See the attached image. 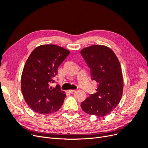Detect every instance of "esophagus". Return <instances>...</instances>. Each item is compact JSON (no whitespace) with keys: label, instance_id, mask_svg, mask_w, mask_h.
<instances>
[{"label":"esophagus","instance_id":"34e87169","mask_svg":"<svg viewBox=\"0 0 148 148\" xmlns=\"http://www.w3.org/2000/svg\"><path fill=\"white\" fill-rule=\"evenodd\" d=\"M74 91H75V90H69V93H73Z\"/></svg>","mask_w":148,"mask_h":148}]
</instances>
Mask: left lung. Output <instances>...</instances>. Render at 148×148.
<instances>
[{"label": "left lung", "instance_id": "8db88e82", "mask_svg": "<svg viewBox=\"0 0 148 148\" xmlns=\"http://www.w3.org/2000/svg\"><path fill=\"white\" fill-rule=\"evenodd\" d=\"M91 70L92 79L98 84L96 93L91 94L81 107L86 113L102 117L107 116L120 102L123 88L120 62L110 48L92 45L81 51Z\"/></svg>", "mask_w": 148, "mask_h": 148}]
</instances>
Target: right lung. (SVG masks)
<instances>
[{"mask_svg":"<svg viewBox=\"0 0 148 148\" xmlns=\"http://www.w3.org/2000/svg\"><path fill=\"white\" fill-rule=\"evenodd\" d=\"M70 52L54 45L36 47L27 60L23 70L21 88L24 99L37 113L49 114L57 111L66 96L58 85L51 86L60 65Z\"/></svg>","mask_w":148,"mask_h":148,"instance_id":"add662e5","label":"right lung"}]
</instances>
